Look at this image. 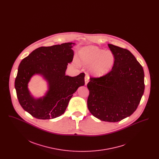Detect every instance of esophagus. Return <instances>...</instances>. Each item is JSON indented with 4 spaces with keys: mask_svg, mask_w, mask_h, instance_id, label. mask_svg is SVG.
<instances>
[{
    "mask_svg": "<svg viewBox=\"0 0 159 159\" xmlns=\"http://www.w3.org/2000/svg\"><path fill=\"white\" fill-rule=\"evenodd\" d=\"M89 76L88 75H86L85 76V77H84V82H85V84L86 85L89 82Z\"/></svg>",
    "mask_w": 159,
    "mask_h": 159,
    "instance_id": "34e87169",
    "label": "esophagus"
}]
</instances>
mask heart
<instances>
[{
	"mask_svg": "<svg viewBox=\"0 0 159 159\" xmlns=\"http://www.w3.org/2000/svg\"><path fill=\"white\" fill-rule=\"evenodd\" d=\"M79 62L84 66H91V73L97 77L104 76L112 69L114 57L110 51H104L95 46L84 47L79 52Z\"/></svg>",
	"mask_w": 159,
	"mask_h": 159,
	"instance_id": "b5f03b06",
	"label": "heart"
}]
</instances>
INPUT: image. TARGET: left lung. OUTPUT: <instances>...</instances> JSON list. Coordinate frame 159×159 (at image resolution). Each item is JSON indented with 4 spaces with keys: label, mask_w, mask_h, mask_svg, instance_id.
<instances>
[{
    "label": "left lung",
    "mask_w": 159,
    "mask_h": 159,
    "mask_svg": "<svg viewBox=\"0 0 159 159\" xmlns=\"http://www.w3.org/2000/svg\"><path fill=\"white\" fill-rule=\"evenodd\" d=\"M114 57L111 71L99 78H90L88 107L102 121L117 122L134 113L144 94V73L129 51L108 45Z\"/></svg>",
    "instance_id": "left-lung-1"
}]
</instances>
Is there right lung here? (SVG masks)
<instances>
[{"label":"right lung","instance_id":"obj_1","mask_svg":"<svg viewBox=\"0 0 159 159\" xmlns=\"http://www.w3.org/2000/svg\"><path fill=\"white\" fill-rule=\"evenodd\" d=\"M76 43L40 47L21 61L15 80L17 98L23 109L38 119H51L64 113L70 99L84 84V73L66 76L68 63L73 59ZM40 75L48 83L44 96L35 98L28 88L31 77Z\"/></svg>","mask_w":159,"mask_h":159}]
</instances>
